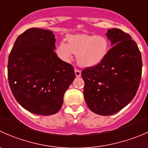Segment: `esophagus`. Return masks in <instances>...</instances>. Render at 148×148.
Returning a JSON list of instances; mask_svg holds the SVG:
<instances>
[{
  "instance_id": "esophagus-1",
  "label": "esophagus",
  "mask_w": 148,
  "mask_h": 148,
  "mask_svg": "<svg viewBox=\"0 0 148 148\" xmlns=\"http://www.w3.org/2000/svg\"><path fill=\"white\" fill-rule=\"evenodd\" d=\"M74 71H75V74L77 77H79L80 76H81V71H79V70L78 69H75Z\"/></svg>"
}]
</instances>
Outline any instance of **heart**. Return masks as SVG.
Here are the masks:
<instances>
[{"label":"heart","instance_id":"b5f03b06","mask_svg":"<svg viewBox=\"0 0 148 148\" xmlns=\"http://www.w3.org/2000/svg\"><path fill=\"white\" fill-rule=\"evenodd\" d=\"M68 44L60 41L56 48L57 56L64 62L71 61L77 54V62L82 67H92L104 59L108 52L109 43L102 36L80 34L68 35Z\"/></svg>","mask_w":148,"mask_h":148}]
</instances>
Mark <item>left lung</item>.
Segmentation results:
<instances>
[{"label": "left lung", "mask_w": 148, "mask_h": 148, "mask_svg": "<svg viewBox=\"0 0 148 148\" xmlns=\"http://www.w3.org/2000/svg\"><path fill=\"white\" fill-rule=\"evenodd\" d=\"M112 47L102 62L82 71L88 107L99 115L115 114L138 91L142 75L141 53L130 36L118 28L106 34Z\"/></svg>", "instance_id": "8db88e82"}]
</instances>
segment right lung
Returning a JSON list of instances; mask_svg holds the SVG:
<instances>
[{"label": "right lung", "instance_id": "add662e5", "mask_svg": "<svg viewBox=\"0 0 148 148\" xmlns=\"http://www.w3.org/2000/svg\"><path fill=\"white\" fill-rule=\"evenodd\" d=\"M55 41L52 31L29 28L18 37L8 57V82L15 99L38 115H51L62 108L76 77L74 67L54 52Z\"/></svg>", "mask_w": 148, "mask_h": 148}]
</instances>
